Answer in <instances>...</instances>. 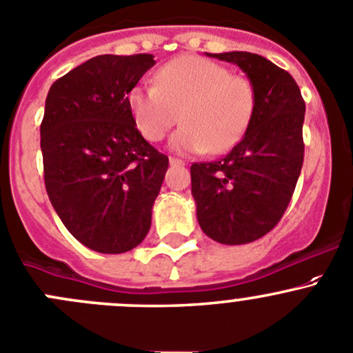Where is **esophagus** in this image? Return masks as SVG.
<instances>
[{
  "mask_svg": "<svg viewBox=\"0 0 353 353\" xmlns=\"http://www.w3.org/2000/svg\"><path fill=\"white\" fill-rule=\"evenodd\" d=\"M169 162H170V165H174V167H181V165H184L183 160H181V159H176V157H170Z\"/></svg>",
  "mask_w": 353,
  "mask_h": 353,
  "instance_id": "1",
  "label": "esophagus"
}]
</instances>
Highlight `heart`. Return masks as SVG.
<instances>
[{
    "label": "heart",
    "instance_id": "obj_1",
    "mask_svg": "<svg viewBox=\"0 0 353 353\" xmlns=\"http://www.w3.org/2000/svg\"><path fill=\"white\" fill-rule=\"evenodd\" d=\"M128 107L139 134L162 141L172 136L181 153H222L231 150L248 129L256 107L252 82L228 67L196 54L174 58L159 68L155 84H138L128 93Z\"/></svg>",
    "mask_w": 353,
    "mask_h": 353
}]
</instances>
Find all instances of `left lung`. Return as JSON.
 Listing matches in <instances>:
<instances>
[{
  "mask_svg": "<svg viewBox=\"0 0 353 353\" xmlns=\"http://www.w3.org/2000/svg\"><path fill=\"white\" fill-rule=\"evenodd\" d=\"M236 63L255 88L256 107L241 141L221 160L191 165L196 217L208 238L245 245L281 221L303 165L305 101L299 84L248 51L208 53Z\"/></svg>",
  "mask_w": 353,
  "mask_h": 353,
  "instance_id": "obj_1",
  "label": "left lung"
}]
</instances>
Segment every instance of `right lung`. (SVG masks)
Wrapping results in <instances>:
<instances>
[{
    "label": "right lung",
    "instance_id": "right-lung-1",
    "mask_svg": "<svg viewBox=\"0 0 353 353\" xmlns=\"http://www.w3.org/2000/svg\"><path fill=\"white\" fill-rule=\"evenodd\" d=\"M153 54H100L51 84L41 122L44 186L77 241L124 253L148 234L169 159L136 129L128 93Z\"/></svg>",
    "mask_w": 353,
    "mask_h": 353
}]
</instances>
